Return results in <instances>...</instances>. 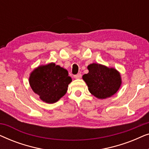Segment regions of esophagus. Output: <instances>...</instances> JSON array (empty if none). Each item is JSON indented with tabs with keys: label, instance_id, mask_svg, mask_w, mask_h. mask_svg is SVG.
I'll return each mask as SVG.
<instances>
[{
	"label": "esophagus",
	"instance_id": "34e87169",
	"mask_svg": "<svg viewBox=\"0 0 149 149\" xmlns=\"http://www.w3.org/2000/svg\"><path fill=\"white\" fill-rule=\"evenodd\" d=\"M74 77L75 79H81V73H79V74L74 75Z\"/></svg>",
	"mask_w": 149,
	"mask_h": 149
}]
</instances>
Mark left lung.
<instances>
[{"instance_id": "left-lung-1", "label": "left lung", "mask_w": 149, "mask_h": 149, "mask_svg": "<svg viewBox=\"0 0 149 149\" xmlns=\"http://www.w3.org/2000/svg\"><path fill=\"white\" fill-rule=\"evenodd\" d=\"M89 72L83 76L91 94L99 99H105L117 93L121 85L120 73L113 68L100 64H89Z\"/></svg>"}]
</instances>
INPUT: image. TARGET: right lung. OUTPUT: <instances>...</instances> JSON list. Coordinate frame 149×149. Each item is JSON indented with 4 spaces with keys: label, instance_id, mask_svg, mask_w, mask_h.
Masks as SVG:
<instances>
[{
    "label": "right lung",
    "instance_id": "right-lung-1",
    "mask_svg": "<svg viewBox=\"0 0 149 149\" xmlns=\"http://www.w3.org/2000/svg\"><path fill=\"white\" fill-rule=\"evenodd\" d=\"M71 81L67 70L55 63L37 67L29 77L32 90L41 100L48 104L56 102L64 96Z\"/></svg>",
    "mask_w": 149,
    "mask_h": 149
}]
</instances>
